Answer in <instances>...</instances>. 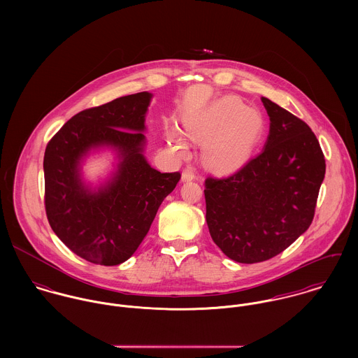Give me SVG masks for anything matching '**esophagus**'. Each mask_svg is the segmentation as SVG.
<instances>
[{"label":"esophagus","mask_w":358,"mask_h":358,"mask_svg":"<svg viewBox=\"0 0 358 358\" xmlns=\"http://www.w3.org/2000/svg\"><path fill=\"white\" fill-rule=\"evenodd\" d=\"M196 179V171L193 166H186L182 172V180L183 182H190Z\"/></svg>","instance_id":"34e87169"}]
</instances>
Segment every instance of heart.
<instances>
[{
  "mask_svg": "<svg viewBox=\"0 0 358 358\" xmlns=\"http://www.w3.org/2000/svg\"><path fill=\"white\" fill-rule=\"evenodd\" d=\"M260 117L236 98H223L190 115L185 131L196 142H205V157L216 168L236 165L255 143ZM172 149L185 152V145L176 132L168 135Z\"/></svg>",
  "mask_w": 358,
  "mask_h": 358,
  "instance_id": "heart-1",
  "label": "heart"
}]
</instances>
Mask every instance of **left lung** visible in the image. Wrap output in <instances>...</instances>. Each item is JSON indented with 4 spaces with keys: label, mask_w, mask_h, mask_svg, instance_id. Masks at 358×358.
<instances>
[{
    "label": "left lung",
    "mask_w": 358,
    "mask_h": 358,
    "mask_svg": "<svg viewBox=\"0 0 358 358\" xmlns=\"http://www.w3.org/2000/svg\"><path fill=\"white\" fill-rule=\"evenodd\" d=\"M270 131L262 153L227 178L205 179L213 243L238 263L287 250L313 222L325 158L305 121L262 98Z\"/></svg>",
    "instance_id": "left-lung-1"
}]
</instances>
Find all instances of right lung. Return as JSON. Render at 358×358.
<instances>
[{
  "instance_id": "obj_1",
  "label": "right lung",
  "mask_w": 358,
  "mask_h": 358,
  "mask_svg": "<svg viewBox=\"0 0 358 358\" xmlns=\"http://www.w3.org/2000/svg\"><path fill=\"white\" fill-rule=\"evenodd\" d=\"M152 94L122 96L71 117L44 155L45 210L53 233L76 255L115 266L134 255L180 173H161L146 161L145 117ZM116 149L120 162L96 192L80 180L79 162L92 148Z\"/></svg>"
}]
</instances>
